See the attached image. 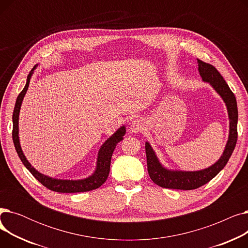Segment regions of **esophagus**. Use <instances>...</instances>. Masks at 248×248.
Here are the masks:
<instances>
[{
    "mask_svg": "<svg viewBox=\"0 0 248 248\" xmlns=\"http://www.w3.org/2000/svg\"><path fill=\"white\" fill-rule=\"evenodd\" d=\"M145 128V124L142 123V121L140 120H135L132 124H131V131L133 133H140L142 132Z\"/></svg>",
    "mask_w": 248,
    "mask_h": 248,
    "instance_id": "esophagus-1",
    "label": "esophagus"
}]
</instances>
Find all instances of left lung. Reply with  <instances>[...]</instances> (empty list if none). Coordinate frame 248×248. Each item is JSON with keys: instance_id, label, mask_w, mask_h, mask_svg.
Segmentation results:
<instances>
[{"instance_id": "obj_1", "label": "left lung", "mask_w": 248, "mask_h": 248, "mask_svg": "<svg viewBox=\"0 0 248 248\" xmlns=\"http://www.w3.org/2000/svg\"><path fill=\"white\" fill-rule=\"evenodd\" d=\"M198 70L204 81L209 82L213 88L223 98L226 103L230 128L229 138L223 155L211 167L196 172H182V171H169L165 169L159 162L157 155H155L149 142H146V154L149 176L155 184L166 189L177 190H193L197 189L208 182L211 181L229 161L231 155L235 149L237 141V121L238 110L235 95L229 88L224 78L213 65L206 63L198 59Z\"/></svg>"}]
</instances>
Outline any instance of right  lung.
Returning <instances> with one entry per match:
<instances>
[{"label":"right lung","mask_w":248,"mask_h":248,"mask_svg":"<svg viewBox=\"0 0 248 248\" xmlns=\"http://www.w3.org/2000/svg\"><path fill=\"white\" fill-rule=\"evenodd\" d=\"M36 66L31 70V72L28 74L27 82L24 89L21 91L20 94L17 97L16 104L14 108V112H13V141H14L15 149L17 151V154L19 158L21 159L24 166L28 169L30 173L39 181L40 183L45 186L47 189L58 192V193H78V192H87L99 188L104 182L107 181L109 170H110V161L111 155L115 149V146L119 141H121L125 134V127L122 126L120 129H117L116 133H114L104 144L101 146L99 152H98V158H97V166L96 170L93 176L88 177L84 180H78V181H70V180H58V179H52L50 177H47L45 175H42L41 173L37 172L35 169L30 165V163L25 158V155L22 152L20 141H19V136H18V121H19V112L21 108V104L23 101V98L26 94V91L28 89L30 78L33 73V70Z\"/></svg>","instance_id":"1"}]
</instances>
